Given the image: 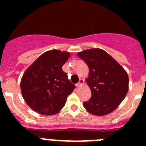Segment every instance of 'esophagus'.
<instances>
[{
    "mask_svg": "<svg viewBox=\"0 0 146 146\" xmlns=\"http://www.w3.org/2000/svg\"><path fill=\"white\" fill-rule=\"evenodd\" d=\"M83 83H84V80H82V79H80V80L79 82H78V83H77L76 86H77V87H80V86H82V85L83 84Z\"/></svg>",
    "mask_w": 146,
    "mask_h": 146,
    "instance_id": "obj_1",
    "label": "esophagus"
}]
</instances>
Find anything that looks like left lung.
<instances>
[{"mask_svg": "<svg viewBox=\"0 0 146 146\" xmlns=\"http://www.w3.org/2000/svg\"><path fill=\"white\" fill-rule=\"evenodd\" d=\"M89 69L86 79L91 91V97L83 102L88 113L104 115L116 109L128 92L127 73L118 62L104 50H86L77 53Z\"/></svg>", "mask_w": 146, "mask_h": 146, "instance_id": "1", "label": "left lung"}]
</instances>
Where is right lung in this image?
I'll use <instances>...</instances> for the list:
<instances>
[{"instance_id":"right-lung-1","label":"right lung","mask_w":146,"mask_h":146,"mask_svg":"<svg viewBox=\"0 0 146 146\" xmlns=\"http://www.w3.org/2000/svg\"><path fill=\"white\" fill-rule=\"evenodd\" d=\"M69 52L52 50L41 55L23 74L22 95L33 110L45 115L58 113L67 96L75 88L62 66L69 59Z\"/></svg>"}]
</instances>
